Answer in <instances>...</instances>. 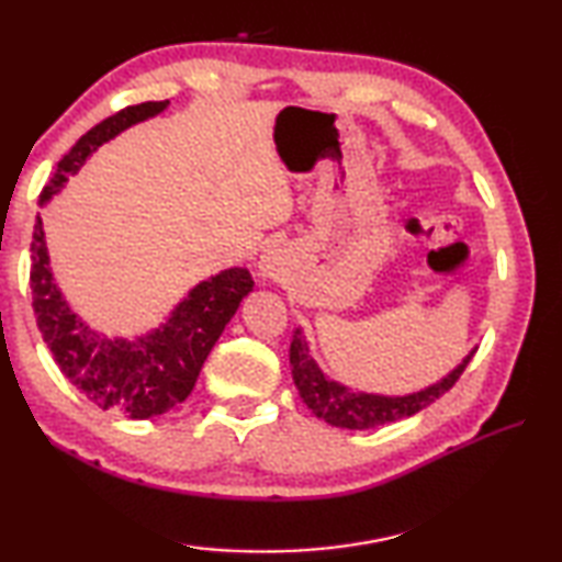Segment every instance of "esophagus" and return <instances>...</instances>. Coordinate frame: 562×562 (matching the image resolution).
Returning <instances> with one entry per match:
<instances>
[{"label":"esophagus","instance_id":"obj_1","mask_svg":"<svg viewBox=\"0 0 562 562\" xmlns=\"http://www.w3.org/2000/svg\"><path fill=\"white\" fill-rule=\"evenodd\" d=\"M278 268H280V258H278V255H274L272 250L262 252V258H260V272L265 274V278H272V274L278 272Z\"/></svg>","mask_w":562,"mask_h":562}]
</instances>
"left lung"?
Instances as JSON below:
<instances>
[{"label":"left lung","instance_id":"obj_1","mask_svg":"<svg viewBox=\"0 0 562 562\" xmlns=\"http://www.w3.org/2000/svg\"><path fill=\"white\" fill-rule=\"evenodd\" d=\"M473 351L465 357L453 372L436 382L434 386H426L416 394L406 396H379V394H364V392H351L345 384L331 382L329 376L322 374V369L315 364V359L310 357L307 339L297 329L292 335L290 345V364H292V379L294 386L302 396V402L307 404L315 416L325 418L327 424L339 426V429H374V426L392 424L398 418L414 416L422 412L436 398H441L449 389L459 382L463 369L469 367Z\"/></svg>","mask_w":562,"mask_h":562}]
</instances>
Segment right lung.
Listing matches in <instances>:
<instances>
[{
	"mask_svg": "<svg viewBox=\"0 0 562 562\" xmlns=\"http://www.w3.org/2000/svg\"><path fill=\"white\" fill-rule=\"evenodd\" d=\"M168 101H146L113 113L99 126L76 140L49 183L44 186L40 203H46L83 166L93 150L138 121L156 116ZM252 278L245 268H231L215 278L195 284L178 304L166 325L138 339H109L89 329L87 322L74 315L61 290L56 288L44 243L42 217H36L32 235L30 288L36 325L54 361L76 389H81L101 408H121L131 418H150L166 414L186 402L201 374L203 361L211 355L217 337L240 307Z\"/></svg>",
	"mask_w": 562,
	"mask_h": 562,
	"instance_id": "obj_1",
	"label": "right lung"
}]
</instances>
